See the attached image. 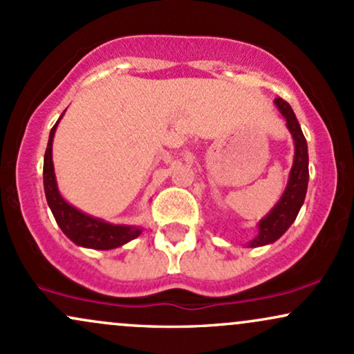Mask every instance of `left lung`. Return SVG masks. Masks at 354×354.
<instances>
[{"mask_svg":"<svg viewBox=\"0 0 354 354\" xmlns=\"http://www.w3.org/2000/svg\"><path fill=\"white\" fill-rule=\"evenodd\" d=\"M274 104L278 111L281 113V116L286 120V128L290 129L291 136H293V166L290 169V178H288V185L283 191L281 198L265 218L259 219L258 234L248 243V248L271 245L286 233L288 228L295 223L299 209H301L304 198H306L308 180H310V173H308V143L301 131V126L296 120L293 108L281 98H276Z\"/></svg>","mask_w":354,"mask_h":354,"instance_id":"1","label":"left lung"}]
</instances>
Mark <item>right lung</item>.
<instances>
[{
    "mask_svg": "<svg viewBox=\"0 0 354 354\" xmlns=\"http://www.w3.org/2000/svg\"><path fill=\"white\" fill-rule=\"evenodd\" d=\"M64 115V111H63ZM56 121L50 131V140H48V148L44 153L43 163V183H44V194H46L48 206H50L53 216L56 223L71 239L75 245L81 248H91V250H115L129 243L143 233V228L136 225H115L108 223L104 219L91 216L73 206L63 198L59 193L58 183H56L55 165H53V138H55L56 128L61 121Z\"/></svg>",
    "mask_w": 354,
    "mask_h": 354,
    "instance_id": "1",
    "label": "right lung"
}]
</instances>
